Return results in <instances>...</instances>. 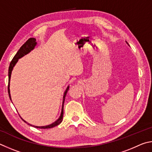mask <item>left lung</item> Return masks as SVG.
I'll list each match as a JSON object with an SVG mask.
<instances>
[{
	"label": "left lung",
	"instance_id": "obj_1",
	"mask_svg": "<svg viewBox=\"0 0 152 152\" xmlns=\"http://www.w3.org/2000/svg\"><path fill=\"white\" fill-rule=\"evenodd\" d=\"M127 45H128V44H127Z\"/></svg>",
	"mask_w": 152,
	"mask_h": 152
}]
</instances>
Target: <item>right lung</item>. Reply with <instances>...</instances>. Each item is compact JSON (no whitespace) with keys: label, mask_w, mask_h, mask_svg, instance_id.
<instances>
[{"label":"right lung","mask_w":152,"mask_h":152,"mask_svg":"<svg viewBox=\"0 0 152 152\" xmlns=\"http://www.w3.org/2000/svg\"><path fill=\"white\" fill-rule=\"evenodd\" d=\"M37 44V42H36V39H34V38L28 39L27 41L25 42V43L23 44L22 45V47L20 48V49L18 50L17 54L15 55V57H13L12 61L10 63V66H9V86H8V92H9V97H10V100H11V97H10V77H11V73H12V69H13V68H14V66H15L16 63L18 62V59L20 58L21 57H24L25 55H27L28 53H29L31 51V50H33L34 49V47H35ZM69 89V86L66 87V90L65 91V92H64L63 98L62 110H61V115L59 116V118H58L57 120H56L55 122H53V124H50V125H48V126H33V125L27 123V122L24 120V119L22 118H21V119H22L25 122V123L28 124L29 126H33L34 127H36V128H39V129L52 128V127H55V126H58V125H59L63 121L64 102H65L66 95V94H67V91H68Z\"/></svg>","instance_id":"add662e5"}]
</instances>
